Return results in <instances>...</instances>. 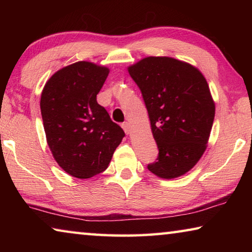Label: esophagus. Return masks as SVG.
Here are the masks:
<instances>
[{"instance_id": "obj_1", "label": "esophagus", "mask_w": 252, "mask_h": 252, "mask_svg": "<svg viewBox=\"0 0 252 252\" xmlns=\"http://www.w3.org/2000/svg\"><path fill=\"white\" fill-rule=\"evenodd\" d=\"M122 127L123 130H125V132L126 134H130L131 133V125L129 122H123L122 123Z\"/></svg>"}]
</instances>
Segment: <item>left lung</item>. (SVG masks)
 Returning <instances> with one entry per match:
<instances>
[{
  "instance_id": "8db88e82",
  "label": "left lung",
  "mask_w": 252,
  "mask_h": 252,
  "mask_svg": "<svg viewBox=\"0 0 252 252\" xmlns=\"http://www.w3.org/2000/svg\"><path fill=\"white\" fill-rule=\"evenodd\" d=\"M142 93L159 155L148 169L162 179L187 173L206 151L215 102L197 67L169 57H148L127 67Z\"/></svg>"
}]
</instances>
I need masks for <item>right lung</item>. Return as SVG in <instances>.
Here are the masks:
<instances>
[{"label":"right lung","mask_w":252,"mask_h":252,"mask_svg":"<svg viewBox=\"0 0 252 252\" xmlns=\"http://www.w3.org/2000/svg\"><path fill=\"white\" fill-rule=\"evenodd\" d=\"M109 69L80 61L51 76L41 94L49 148L66 173L89 179L108 168L125 131L96 101Z\"/></svg>","instance_id":"add662e5"}]
</instances>
